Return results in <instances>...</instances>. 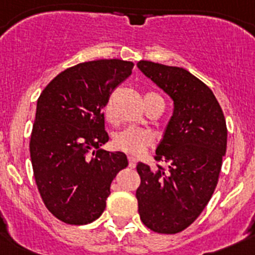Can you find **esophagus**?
<instances>
[{
    "mask_svg": "<svg viewBox=\"0 0 255 255\" xmlns=\"http://www.w3.org/2000/svg\"><path fill=\"white\" fill-rule=\"evenodd\" d=\"M136 159L134 158V157H129V167L130 168H135V166H136Z\"/></svg>",
    "mask_w": 255,
    "mask_h": 255,
    "instance_id": "34e87169",
    "label": "esophagus"
}]
</instances>
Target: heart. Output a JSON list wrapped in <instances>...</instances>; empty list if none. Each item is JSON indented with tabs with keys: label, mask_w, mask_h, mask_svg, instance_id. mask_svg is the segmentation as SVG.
<instances>
[{
	"label": "heart",
	"mask_w": 255,
	"mask_h": 255,
	"mask_svg": "<svg viewBox=\"0 0 255 255\" xmlns=\"http://www.w3.org/2000/svg\"><path fill=\"white\" fill-rule=\"evenodd\" d=\"M106 116H111L110 107L106 108ZM152 135L148 131H144L135 128H128L121 131L116 132L112 139V144L116 149H120L129 154H141L152 144Z\"/></svg>",
	"instance_id": "heart-1"
}]
</instances>
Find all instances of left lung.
I'll return each mask as SVG.
<instances>
[{"mask_svg":"<svg viewBox=\"0 0 255 255\" xmlns=\"http://www.w3.org/2000/svg\"><path fill=\"white\" fill-rule=\"evenodd\" d=\"M138 69L170 97L173 112L155 150L168 170L136 166L140 220L158 234L190 226L208 204L226 153L227 128L213 92L188 70L139 61Z\"/></svg>","mask_w":255,"mask_h":255,"instance_id":"obj_1","label":"left lung"}]
</instances>
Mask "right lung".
<instances>
[{
    "mask_svg": "<svg viewBox=\"0 0 255 255\" xmlns=\"http://www.w3.org/2000/svg\"><path fill=\"white\" fill-rule=\"evenodd\" d=\"M134 64L97 60L58 74L40 93L30 136V159L47 209L69 225H87L106 208L112 180L128 167L108 141L102 111Z\"/></svg>",
    "mask_w": 255,
    "mask_h": 255,
    "instance_id": "1",
    "label": "right lung"
}]
</instances>
